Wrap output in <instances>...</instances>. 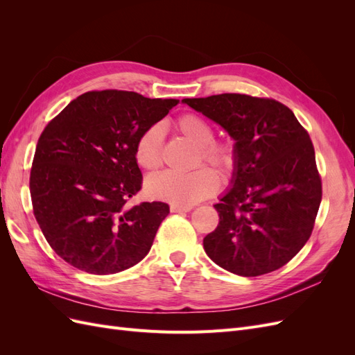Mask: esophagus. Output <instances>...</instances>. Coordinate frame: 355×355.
Returning a JSON list of instances; mask_svg holds the SVG:
<instances>
[{"label": "esophagus", "mask_w": 355, "mask_h": 355, "mask_svg": "<svg viewBox=\"0 0 355 355\" xmlns=\"http://www.w3.org/2000/svg\"><path fill=\"white\" fill-rule=\"evenodd\" d=\"M170 210H171V213H184V211H191L192 207L191 206H178V204H171Z\"/></svg>", "instance_id": "obj_1"}]
</instances>
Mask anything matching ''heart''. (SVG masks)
I'll list each match as a JSON object with an SVG mask.
<instances>
[{
	"label": "heart",
	"instance_id": "heart-1",
	"mask_svg": "<svg viewBox=\"0 0 355 355\" xmlns=\"http://www.w3.org/2000/svg\"><path fill=\"white\" fill-rule=\"evenodd\" d=\"M176 130L182 137L198 148L196 167L202 163L211 166L222 179L228 180L237 170V149L230 142L213 141V125L197 114H184L176 120ZM164 128L159 124L146 127L135 145L137 164L146 171H155L163 164ZM219 189V178L209 167H200L188 175L161 173L146 182L148 194L178 206H191L211 197Z\"/></svg>",
	"mask_w": 355,
	"mask_h": 355
}]
</instances>
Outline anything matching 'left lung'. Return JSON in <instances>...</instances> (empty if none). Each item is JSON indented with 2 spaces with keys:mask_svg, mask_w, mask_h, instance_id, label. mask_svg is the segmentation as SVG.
<instances>
[{
  "mask_svg": "<svg viewBox=\"0 0 355 355\" xmlns=\"http://www.w3.org/2000/svg\"><path fill=\"white\" fill-rule=\"evenodd\" d=\"M184 103L220 124L239 157L232 188L214 204L219 223L204 237V250L241 277L284 266L311 237L323 194L308 132L270 98L223 93Z\"/></svg>",
  "mask_w": 355,
  "mask_h": 355,
  "instance_id": "1",
  "label": "left lung"
}]
</instances>
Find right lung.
Masks as SVG:
<instances>
[{"instance_id": "right-lung-1", "label": "right lung", "mask_w": 355, "mask_h": 355, "mask_svg": "<svg viewBox=\"0 0 355 355\" xmlns=\"http://www.w3.org/2000/svg\"><path fill=\"white\" fill-rule=\"evenodd\" d=\"M178 103L135 92L94 90L73 99L46 125L29 189L40 228L63 261L108 275L148 254L168 204H128L144 180L135 145Z\"/></svg>"}]
</instances>
